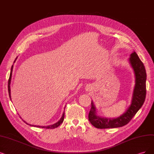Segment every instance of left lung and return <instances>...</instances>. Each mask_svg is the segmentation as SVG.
<instances>
[{
    "label": "left lung",
    "instance_id": "obj_1",
    "mask_svg": "<svg viewBox=\"0 0 154 154\" xmlns=\"http://www.w3.org/2000/svg\"><path fill=\"white\" fill-rule=\"evenodd\" d=\"M135 75V86L133 93L131 103L122 115L116 119L100 117L96 113V108L91 101V109L89 113V121L93 126L98 129L116 128L126 125L131 120L143 105L146 97V73L143 63L138 54L133 52L129 59Z\"/></svg>",
    "mask_w": 154,
    "mask_h": 154
}]
</instances>
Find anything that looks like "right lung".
Returning <instances> with one entry per match:
<instances>
[{
    "mask_svg": "<svg viewBox=\"0 0 154 154\" xmlns=\"http://www.w3.org/2000/svg\"><path fill=\"white\" fill-rule=\"evenodd\" d=\"M17 58H16V60H14V63L16 61ZM13 65L11 67V73H10V76H9V81H8V92H9V98H11V89H10V84H11V76H12V72H13ZM64 117H65V112H63V113L62 117H61V119L59 120L58 122H57L56 123L53 124V125H50V126H34V125H31V124H28L27 122H26L25 121H23L24 122H25L26 124L30 125V126H34V127H37V128H46V129H54L56 128H58L60 125L63 122L64 120Z\"/></svg>",
    "mask_w": 154,
    "mask_h": 154,
    "instance_id": "obj_1",
    "label": "right lung"
}]
</instances>
